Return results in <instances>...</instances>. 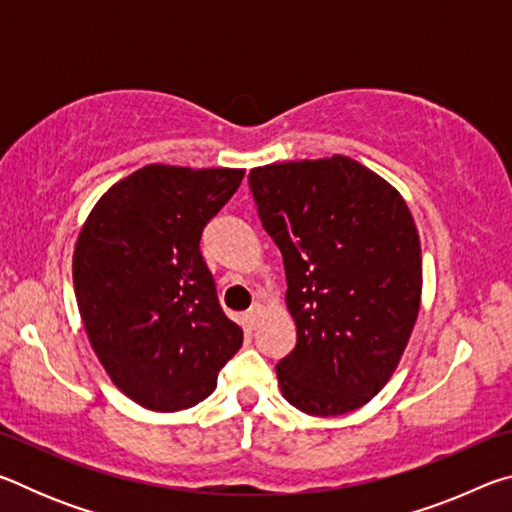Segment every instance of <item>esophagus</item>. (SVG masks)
<instances>
[{
	"mask_svg": "<svg viewBox=\"0 0 512 512\" xmlns=\"http://www.w3.org/2000/svg\"><path fill=\"white\" fill-rule=\"evenodd\" d=\"M262 314H264V307L259 305V302H255V305L250 307L248 314H246L248 325H250V327H257V323H259V318H262Z\"/></svg>",
	"mask_w": 512,
	"mask_h": 512,
	"instance_id": "obj_1",
	"label": "esophagus"
}]
</instances>
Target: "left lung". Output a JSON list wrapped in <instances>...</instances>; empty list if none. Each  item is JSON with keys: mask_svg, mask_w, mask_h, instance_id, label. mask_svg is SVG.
<instances>
[{"mask_svg": "<svg viewBox=\"0 0 512 512\" xmlns=\"http://www.w3.org/2000/svg\"><path fill=\"white\" fill-rule=\"evenodd\" d=\"M280 248L298 341L277 363L282 395L343 415L391 379L420 309L422 257L404 198L357 160L268 164L248 176Z\"/></svg>", "mask_w": 512, "mask_h": 512, "instance_id": "obj_1", "label": "left lung"}]
</instances>
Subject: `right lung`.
<instances>
[{
  "mask_svg": "<svg viewBox=\"0 0 512 512\" xmlns=\"http://www.w3.org/2000/svg\"><path fill=\"white\" fill-rule=\"evenodd\" d=\"M241 178V169L149 164L103 194L76 241L74 289L92 348L151 411L203 402L244 343L198 248Z\"/></svg>",
  "mask_w": 512,
  "mask_h": 512,
  "instance_id": "obj_1",
  "label": "right lung"
}]
</instances>
